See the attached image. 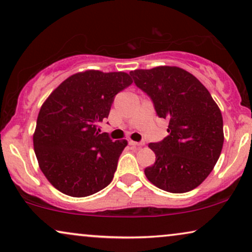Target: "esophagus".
<instances>
[{
    "label": "esophagus",
    "mask_w": 252,
    "mask_h": 252,
    "mask_svg": "<svg viewBox=\"0 0 252 252\" xmlns=\"http://www.w3.org/2000/svg\"><path fill=\"white\" fill-rule=\"evenodd\" d=\"M128 143H129V146H132V147H141L144 144L142 142H135V141H133V140H129Z\"/></svg>",
    "instance_id": "1"
}]
</instances>
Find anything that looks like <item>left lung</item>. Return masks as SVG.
Returning <instances> with one entry per match:
<instances>
[{
	"label": "left lung",
	"mask_w": 252,
	"mask_h": 252,
	"mask_svg": "<svg viewBox=\"0 0 252 252\" xmlns=\"http://www.w3.org/2000/svg\"><path fill=\"white\" fill-rule=\"evenodd\" d=\"M137 87L153 99L168 122V135L149 148L156 155L144 174L165 191L181 194L198 187L219 159L223 123L219 106L204 85L184 68L157 66L130 72Z\"/></svg>",
	"instance_id": "left-lung-1"
}]
</instances>
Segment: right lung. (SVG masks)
Returning <instances> with one entry per match:
<instances>
[{
    "label": "right lung",
    "instance_id": "1",
    "mask_svg": "<svg viewBox=\"0 0 252 252\" xmlns=\"http://www.w3.org/2000/svg\"><path fill=\"white\" fill-rule=\"evenodd\" d=\"M126 72L87 70L72 74L41 106L33 134L39 166L57 190L86 197L112 181L126 140L99 134L115 96L132 85Z\"/></svg>",
    "mask_w": 252,
    "mask_h": 252
}]
</instances>
